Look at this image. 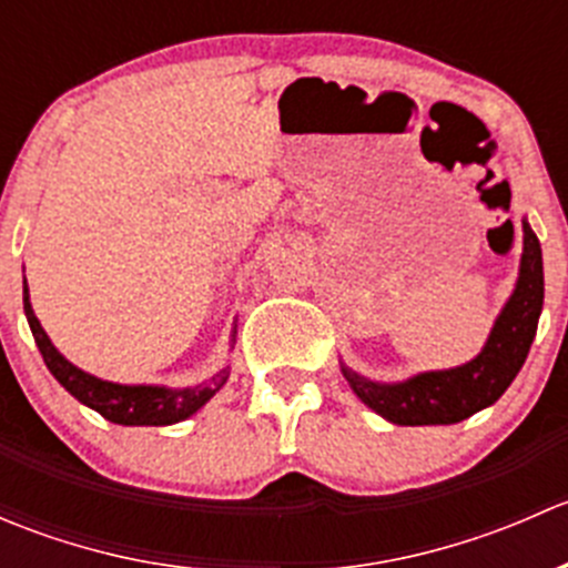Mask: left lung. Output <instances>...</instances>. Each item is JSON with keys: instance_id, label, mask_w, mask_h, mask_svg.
<instances>
[{"instance_id": "obj_1", "label": "left lung", "mask_w": 568, "mask_h": 568, "mask_svg": "<svg viewBox=\"0 0 568 568\" xmlns=\"http://www.w3.org/2000/svg\"><path fill=\"white\" fill-rule=\"evenodd\" d=\"M544 305L541 244L523 220V261L517 288L491 326L486 346L469 363L426 371L406 382L382 385L343 365V376L365 406L395 426H450L495 404L517 379L536 337Z\"/></svg>"}]
</instances>
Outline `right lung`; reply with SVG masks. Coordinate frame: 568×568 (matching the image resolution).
Here are the masks:
<instances>
[{"mask_svg":"<svg viewBox=\"0 0 568 568\" xmlns=\"http://www.w3.org/2000/svg\"><path fill=\"white\" fill-rule=\"evenodd\" d=\"M24 313L27 321H30L32 337H36L40 354H43L45 368L51 371V376H54L73 398L99 412V415L106 417L109 423H118V426H173V423L186 420V417L194 415L200 406L209 404L216 395V390L225 385L227 376H231V368H222L220 374H214L209 382H203V385L183 387V390H173V387L162 385H114V382L99 379V376L77 368V365L68 363V359L57 352L54 343L49 341V335H45L43 326H40L36 311H32L27 280ZM233 341H236V332H233Z\"/></svg>","mask_w":568,"mask_h":568,"instance_id":"1","label":"right lung"}]
</instances>
